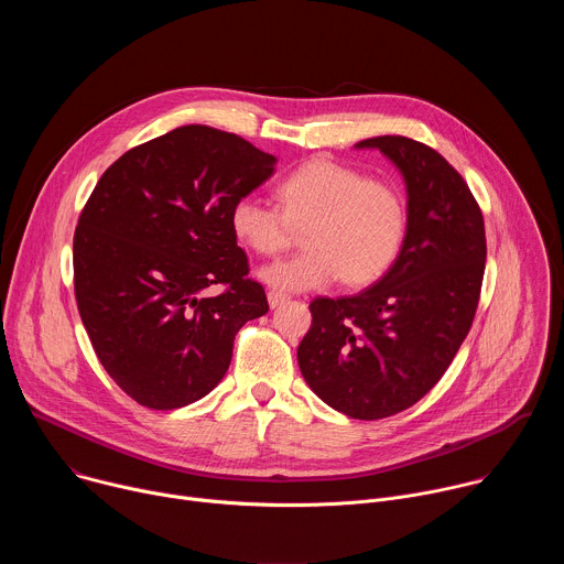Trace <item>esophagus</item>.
I'll list each match as a JSON object with an SVG mask.
<instances>
[{
  "label": "esophagus",
  "instance_id": "obj_1",
  "mask_svg": "<svg viewBox=\"0 0 564 564\" xmlns=\"http://www.w3.org/2000/svg\"><path fill=\"white\" fill-rule=\"evenodd\" d=\"M290 296L285 294V292H281V290H270L268 292V303H270V307H279L281 303H285Z\"/></svg>",
  "mask_w": 564,
  "mask_h": 564
}]
</instances>
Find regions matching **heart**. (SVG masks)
<instances>
[{"mask_svg": "<svg viewBox=\"0 0 564 564\" xmlns=\"http://www.w3.org/2000/svg\"><path fill=\"white\" fill-rule=\"evenodd\" d=\"M279 207L240 196L229 227L243 248L279 254L303 229L305 252L261 268L259 276L285 292L326 288L344 276L348 285L377 281L397 259L406 236V203L401 192L330 158H310L276 185Z\"/></svg>", "mask_w": 564, "mask_h": 564, "instance_id": "b5f03b06", "label": "heart"}]
</instances>
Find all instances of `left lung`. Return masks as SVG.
<instances>
[{
	"label": "left lung",
	"instance_id": "obj_1",
	"mask_svg": "<svg viewBox=\"0 0 564 564\" xmlns=\"http://www.w3.org/2000/svg\"><path fill=\"white\" fill-rule=\"evenodd\" d=\"M406 185V236L390 270L359 294L318 296L296 359L305 383L352 420L411 409L466 339L487 261L485 218L464 178L431 147L377 135Z\"/></svg>",
	"mask_w": 564,
	"mask_h": 564
}]
</instances>
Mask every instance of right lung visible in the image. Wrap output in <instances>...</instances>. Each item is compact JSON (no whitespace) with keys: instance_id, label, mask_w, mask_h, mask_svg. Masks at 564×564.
I'll return each mask as SVG.
<instances>
[{"instance_id":"right-lung-1","label":"right lung","mask_w":564,"mask_h":564,"mask_svg":"<svg viewBox=\"0 0 564 564\" xmlns=\"http://www.w3.org/2000/svg\"><path fill=\"white\" fill-rule=\"evenodd\" d=\"M274 165L236 133L187 124L129 149L98 181L73 236L75 299L100 364L138 404L203 399L236 333L270 310L229 212ZM212 284L226 290L207 295Z\"/></svg>"}]
</instances>
